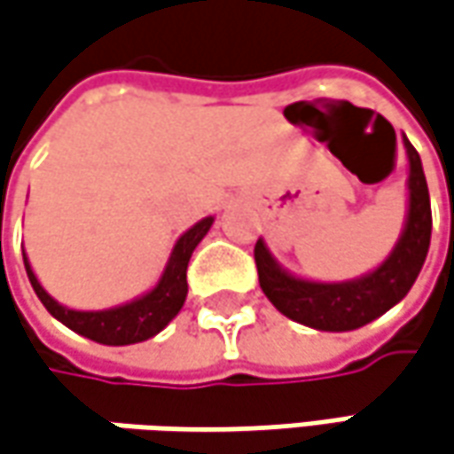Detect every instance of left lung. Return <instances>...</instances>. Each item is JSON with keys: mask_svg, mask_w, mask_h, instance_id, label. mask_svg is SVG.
I'll return each mask as SVG.
<instances>
[{"mask_svg": "<svg viewBox=\"0 0 454 454\" xmlns=\"http://www.w3.org/2000/svg\"><path fill=\"white\" fill-rule=\"evenodd\" d=\"M403 148L409 159L406 221L395 247L375 270L344 282L306 280L285 270L267 249L264 239L256 241L254 259H256L262 293L282 316L316 332H355L364 324L380 318L386 310L409 295L429 252L432 205H429V187L421 169V159L406 136H403Z\"/></svg>", "mask_w": 454, "mask_h": 454, "instance_id": "obj_1", "label": "left lung"}]
</instances>
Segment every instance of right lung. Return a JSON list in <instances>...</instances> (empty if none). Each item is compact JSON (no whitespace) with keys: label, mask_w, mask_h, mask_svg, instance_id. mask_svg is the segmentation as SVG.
Masks as SVG:
<instances>
[{"label":"right lung","mask_w":454,"mask_h":454,"mask_svg":"<svg viewBox=\"0 0 454 454\" xmlns=\"http://www.w3.org/2000/svg\"><path fill=\"white\" fill-rule=\"evenodd\" d=\"M213 221L215 218L207 215L176 239L172 254L167 259V267L151 290H146L144 295H138L133 301H128V303L102 308V310H76V308L59 303L51 293H45V287L35 278L25 252H22V262H25L27 280L33 285L35 295L41 298V303L48 308V313L56 321H61L71 332L82 333L97 344H107V347L138 344V341H146L151 336H156L161 329H167L169 321L182 310L184 298H187L190 256L195 252V247L205 239V233L210 231Z\"/></svg>","instance_id":"1"}]
</instances>
